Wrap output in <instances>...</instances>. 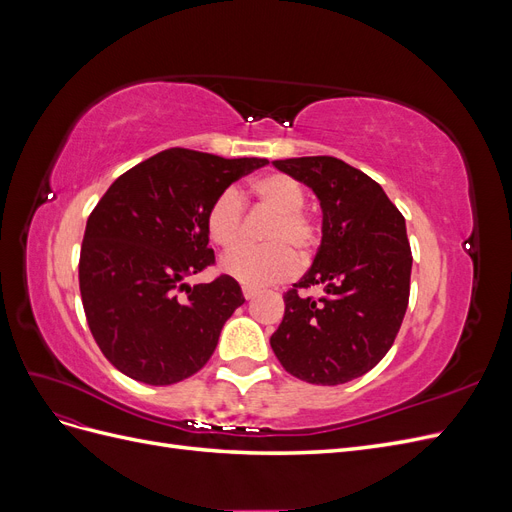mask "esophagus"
Wrapping results in <instances>:
<instances>
[{"label":"esophagus","instance_id":"esophagus-1","mask_svg":"<svg viewBox=\"0 0 512 512\" xmlns=\"http://www.w3.org/2000/svg\"><path fill=\"white\" fill-rule=\"evenodd\" d=\"M258 294V290L256 288H252V286H243V297L247 299V301H252L254 297Z\"/></svg>","mask_w":512,"mask_h":512}]
</instances>
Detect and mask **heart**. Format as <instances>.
I'll list each match as a JSON object with an SVG mask.
<instances>
[{"label":"heart","mask_w":512,"mask_h":512,"mask_svg":"<svg viewBox=\"0 0 512 512\" xmlns=\"http://www.w3.org/2000/svg\"><path fill=\"white\" fill-rule=\"evenodd\" d=\"M250 196L273 213L265 228L269 245L260 250H241L222 258L220 269L237 282L260 288L292 277L299 269V257L307 258L320 241V228L303 209L305 192L297 179L284 173H269L250 183ZM205 226L211 241L222 250H235L243 237V200L237 190H224L211 200L205 215Z\"/></svg>","instance_id":"heart-1"}]
</instances>
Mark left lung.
<instances>
[{"label": "left lung", "mask_w": 512, "mask_h": 512, "mask_svg": "<svg viewBox=\"0 0 512 512\" xmlns=\"http://www.w3.org/2000/svg\"><path fill=\"white\" fill-rule=\"evenodd\" d=\"M273 166L316 194L322 239L314 265L284 294L286 312L271 348L299 380L350 382L382 361L406 316V220L374 179L342 160L312 156ZM314 285L323 288L322 298L300 294Z\"/></svg>", "instance_id": "obj_1"}]
</instances>
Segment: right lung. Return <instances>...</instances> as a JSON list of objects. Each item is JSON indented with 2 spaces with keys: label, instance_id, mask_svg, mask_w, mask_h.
<instances>
[{
  "label": "right lung",
  "instance_id": "add662e5",
  "mask_svg": "<svg viewBox=\"0 0 512 512\" xmlns=\"http://www.w3.org/2000/svg\"><path fill=\"white\" fill-rule=\"evenodd\" d=\"M269 164L166 149L123 173L91 211L79 284L91 335L132 380L166 386L203 367L245 303L230 275L190 286L213 265L205 215L230 183Z\"/></svg>",
  "mask_w": 512,
  "mask_h": 512
}]
</instances>
